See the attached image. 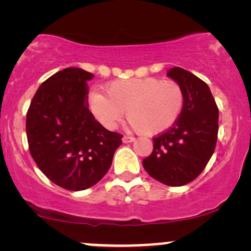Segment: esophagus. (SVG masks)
<instances>
[{
	"instance_id": "obj_1",
	"label": "esophagus",
	"mask_w": 251,
	"mask_h": 251,
	"mask_svg": "<svg viewBox=\"0 0 251 251\" xmlns=\"http://www.w3.org/2000/svg\"><path fill=\"white\" fill-rule=\"evenodd\" d=\"M122 141L125 143H130V142H132V141H135V137L128 136V135H125V136H123V138H122Z\"/></svg>"
}]
</instances>
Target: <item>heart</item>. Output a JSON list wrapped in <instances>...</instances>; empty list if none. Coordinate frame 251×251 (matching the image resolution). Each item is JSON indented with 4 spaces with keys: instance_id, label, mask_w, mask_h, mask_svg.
Returning a JSON list of instances; mask_svg holds the SVG:
<instances>
[{
    "instance_id": "b5f03b06",
    "label": "heart",
    "mask_w": 251,
    "mask_h": 251,
    "mask_svg": "<svg viewBox=\"0 0 251 251\" xmlns=\"http://www.w3.org/2000/svg\"><path fill=\"white\" fill-rule=\"evenodd\" d=\"M89 95L94 117L107 129H114L126 115L131 126L143 135H157L169 129L181 114L184 95L175 81L156 77L126 78Z\"/></svg>"
}]
</instances>
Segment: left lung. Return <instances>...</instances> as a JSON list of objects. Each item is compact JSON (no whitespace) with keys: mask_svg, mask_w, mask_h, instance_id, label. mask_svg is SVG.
Here are the masks:
<instances>
[{"mask_svg":"<svg viewBox=\"0 0 251 251\" xmlns=\"http://www.w3.org/2000/svg\"><path fill=\"white\" fill-rule=\"evenodd\" d=\"M167 75L181 85L183 107L169 129L152 137L154 149L143 167L161 183L179 187L194 181L214 154L219 108L208 84L194 74L175 67Z\"/></svg>","mask_w":251,"mask_h":251,"instance_id":"left-lung-1","label":"left lung"}]
</instances>
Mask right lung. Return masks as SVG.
I'll return each mask as SVG.
<instances>
[{
  "label": "right lung",
  "instance_id": "obj_1",
  "mask_svg": "<svg viewBox=\"0 0 251 251\" xmlns=\"http://www.w3.org/2000/svg\"><path fill=\"white\" fill-rule=\"evenodd\" d=\"M91 73L66 68L40 85L26 111L29 151L55 184L78 191L107 174L123 135L109 131L88 108Z\"/></svg>",
  "mask_w": 251,
  "mask_h": 251
}]
</instances>
